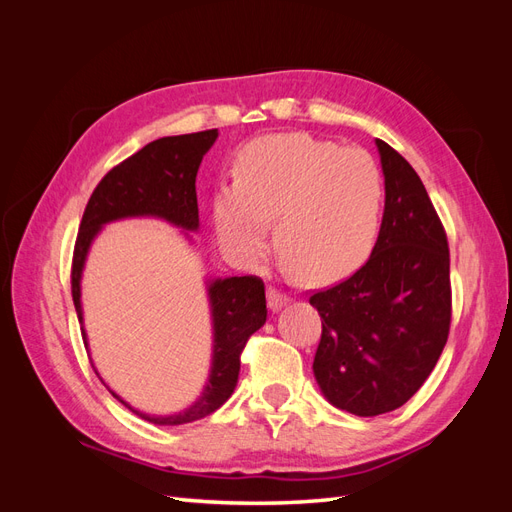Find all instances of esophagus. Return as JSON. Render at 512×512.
Instances as JSON below:
<instances>
[{"label": "esophagus", "instance_id": "1", "mask_svg": "<svg viewBox=\"0 0 512 512\" xmlns=\"http://www.w3.org/2000/svg\"><path fill=\"white\" fill-rule=\"evenodd\" d=\"M267 301H269V309H273V312H277V309H282V307L290 301V297H288V294L280 292V290L269 288V290H267Z\"/></svg>", "mask_w": 512, "mask_h": 512}]
</instances>
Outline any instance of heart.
Here are the masks:
<instances>
[{
  "label": "heart",
  "instance_id": "1",
  "mask_svg": "<svg viewBox=\"0 0 512 512\" xmlns=\"http://www.w3.org/2000/svg\"><path fill=\"white\" fill-rule=\"evenodd\" d=\"M384 179L363 149H339L309 134H271L245 145L237 183L213 198L224 250L256 256L273 220L275 245L301 280L331 284L354 271L374 245Z\"/></svg>",
  "mask_w": 512,
  "mask_h": 512
}]
</instances>
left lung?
Masks as SVG:
<instances>
[{
	"instance_id": "left-lung-1",
	"label": "left lung",
	"mask_w": 512,
	"mask_h": 512,
	"mask_svg": "<svg viewBox=\"0 0 512 512\" xmlns=\"http://www.w3.org/2000/svg\"><path fill=\"white\" fill-rule=\"evenodd\" d=\"M384 173L380 235L365 265L309 297L322 318L314 376L356 416L391 412L421 389L451 329V258L421 177L376 138Z\"/></svg>"
}]
</instances>
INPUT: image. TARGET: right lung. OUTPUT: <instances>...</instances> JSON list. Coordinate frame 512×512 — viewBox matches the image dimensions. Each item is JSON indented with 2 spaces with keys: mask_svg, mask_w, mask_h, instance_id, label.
Segmentation results:
<instances>
[{
  "mask_svg": "<svg viewBox=\"0 0 512 512\" xmlns=\"http://www.w3.org/2000/svg\"><path fill=\"white\" fill-rule=\"evenodd\" d=\"M218 138V130L164 136L145 145L102 177L91 194L76 237L72 256V301L83 322L81 273L85 258L104 224L123 218H160L183 230H198L196 173L203 156ZM213 318V361L203 395L194 406L170 416H149L128 406L156 425H183L198 421L224 406L239 380L241 352L267 320L265 284L256 275L226 277L209 282ZM87 346V335L83 329Z\"/></svg>",
  "mask_w": 512,
  "mask_h": 512,
  "instance_id": "right-lung-1",
  "label": "right lung"
}]
</instances>
